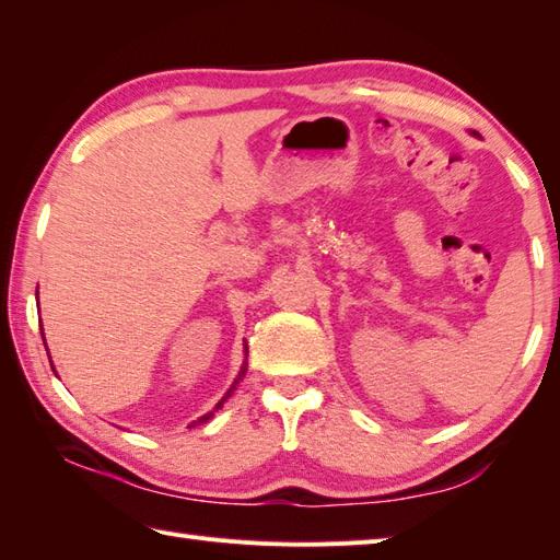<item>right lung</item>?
Returning a JSON list of instances; mask_svg holds the SVG:
<instances>
[{
	"label": "right lung",
	"mask_w": 560,
	"mask_h": 560,
	"mask_svg": "<svg viewBox=\"0 0 560 560\" xmlns=\"http://www.w3.org/2000/svg\"><path fill=\"white\" fill-rule=\"evenodd\" d=\"M40 332H43V326H40ZM45 350H47V345H45ZM246 354H248V350H246V345H244V364H242V369H240V374H237V378H234V383L230 385V390L225 393V397H222V400L213 407V409H210V412L208 415H203V417H198V421H194V424H203V421H208L210 417H213L215 412H218V409L222 407V405H225V400H228V397L234 393V388H237V383L246 376Z\"/></svg>",
	"instance_id": "1"
}]
</instances>
